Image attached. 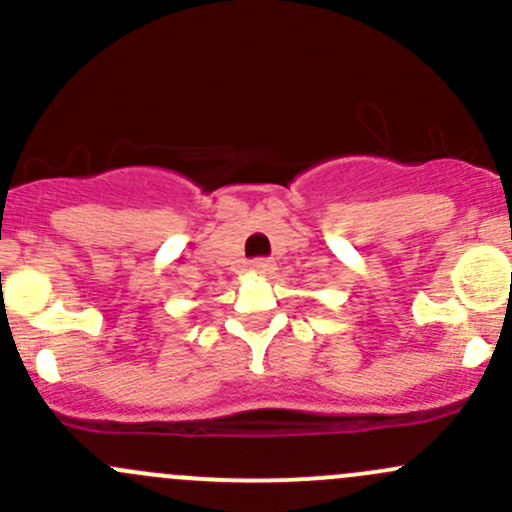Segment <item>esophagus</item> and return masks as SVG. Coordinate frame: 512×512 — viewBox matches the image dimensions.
<instances>
[{
	"label": "esophagus",
	"instance_id": "34e87169",
	"mask_svg": "<svg viewBox=\"0 0 512 512\" xmlns=\"http://www.w3.org/2000/svg\"><path fill=\"white\" fill-rule=\"evenodd\" d=\"M250 270L257 272V275H267L272 270V262L267 257H257V260L250 262Z\"/></svg>",
	"mask_w": 512,
	"mask_h": 512
}]
</instances>
